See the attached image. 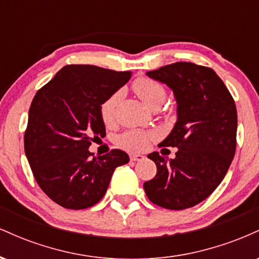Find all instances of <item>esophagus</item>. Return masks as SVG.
Instances as JSON below:
<instances>
[{
  "mask_svg": "<svg viewBox=\"0 0 259 259\" xmlns=\"http://www.w3.org/2000/svg\"><path fill=\"white\" fill-rule=\"evenodd\" d=\"M130 159L134 160V162H136V160H144L145 159V156H142V154H136V153H132L130 154Z\"/></svg>",
  "mask_w": 259,
  "mask_h": 259,
  "instance_id": "obj_1",
  "label": "esophagus"
}]
</instances>
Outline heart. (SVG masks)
I'll list each match as a JSON object with an SVG mask.
<instances>
[{
    "label": "heart",
    "instance_id": "obj_1",
    "mask_svg": "<svg viewBox=\"0 0 259 259\" xmlns=\"http://www.w3.org/2000/svg\"><path fill=\"white\" fill-rule=\"evenodd\" d=\"M134 91L136 95L144 101V103L150 108H156L163 105L167 99V91L164 86L156 80L150 78H139L133 84ZM121 96V91H115L101 105V117L103 123L112 124L115 119L117 108L119 105ZM156 138V134L151 132H142V130H129L119 135L117 142L121 148L132 152H139V151L146 150L150 145L151 140Z\"/></svg>",
    "mask_w": 259,
    "mask_h": 259
}]
</instances>
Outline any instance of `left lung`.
Returning <instances> with one entry per match:
<instances>
[{"mask_svg":"<svg viewBox=\"0 0 259 259\" xmlns=\"http://www.w3.org/2000/svg\"><path fill=\"white\" fill-rule=\"evenodd\" d=\"M147 76L173 90L177 123L159 145L177 147L175 158L148 154L157 174L144 184L148 200L167 209L194 207L224 179L236 150L237 113L230 92L213 69L177 62Z\"/></svg>","mask_w":259,"mask_h":259,"instance_id":"obj_1","label":"left lung"}]
</instances>
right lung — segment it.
I'll return each instance as SVG.
<instances>
[{
    "mask_svg": "<svg viewBox=\"0 0 259 259\" xmlns=\"http://www.w3.org/2000/svg\"><path fill=\"white\" fill-rule=\"evenodd\" d=\"M132 72L65 65L36 92L24 135L25 156L41 190L59 206L85 209L106 194L114 169L129 162L120 150L100 157L91 141L105 138L101 105Z\"/></svg>",
    "mask_w": 259,
    "mask_h": 259,
    "instance_id": "obj_1",
    "label": "right lung"
}]
</instances>
